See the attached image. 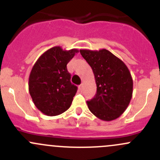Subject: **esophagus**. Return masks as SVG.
<instances>
[{"instance_id": "1", "label": "esophagus", "mask_w": 160, "mask_h": 160, "mask_svg": "<svg viewBox=\"0 0 160 160\" xmlns=\"http://www.w3.org/2000/svg\"><path fill=\"white\" fill-rule=\"evenodd\" d=\"M79 88H80V90H82V89H83V83H81V84L79 86Z\"/></svg>"}]
</instances>
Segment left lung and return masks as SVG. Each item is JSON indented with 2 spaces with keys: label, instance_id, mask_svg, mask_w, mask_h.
Instances as JSON below:
<instances>
[{
  "label": "left lung",
  "instance_id": "8db88e82",
  "mask_svg": "<svg viewBox=\"0 0 160 160\" xmlns=\"http://www.w3.org/2000/svg\"><path fill=\"white\" fill-rule=\"evenodd\" d=\"M80 52L92 68L97 84L96 94L87 101L88 108L103 121L118 118L132 97L133 81L128 67L107 49H81Z\"/></svg>",
  "mask_w": 160,
  "mask_h": 160
}]
</instances>
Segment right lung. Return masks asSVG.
<instances>
[{
	"label": "right lung",
	"instance_id": "add662e5",
	"mask_svg": "<svg viewBox=\"0 0 160 160\" xmlns=\"http://www.w3.org/2000/svg\"><path fill=\"white\" fill-rule=\"evenodd\" d=\"M78 52L55 46L45 52L32 67L28 90L35 107L48 116L62 114L70 107L77 87L70 82L67 65Z\"/></svg>",
	"mask_w": 160,
	"mask_h": 160
}]
</instances>
